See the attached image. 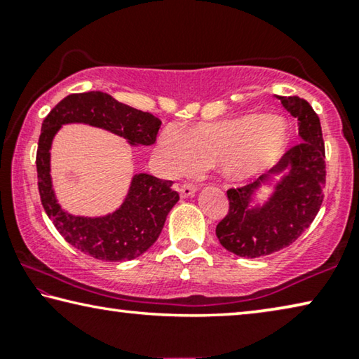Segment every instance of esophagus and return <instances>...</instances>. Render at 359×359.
I'll return each mask as SVG.
<instances>
[{
	"label": "esophagus",
	"instance_id": "obj_1",
	"mask_svg": "<svg viewBox=\"0 0 359 359\" xmlns=\"http://www.w3.org/2000/svg\"><path fill=\"white\" fill-rule=\"evenodd\" d=\"M175 190H177L180 196H184V198L194 196L195 191H196V185H194V184H177V185H175Z\"/></svg>",
	"mask_w": 359,
	"mask_h": 359
}]
</instances>
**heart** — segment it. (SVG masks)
Here are the masks:
<instances>
[{"mask_svg":"<svg viewBox=\"0 0 359 359\" xmlns=\"http://www.w3.org/2000/svg\"><path fill=\"white\" fill-rule=\"evenodd\" d=\"M288 124L276 114H245L221 122H206L180 135L165 127L158 138V163L179 175L195 168L219 164L227 177L243 180L279 161L288 143Z\"/></svg>","mask_w":359,"mask_h":359,"instance_id":"1","label":"heart"}]
</instances>
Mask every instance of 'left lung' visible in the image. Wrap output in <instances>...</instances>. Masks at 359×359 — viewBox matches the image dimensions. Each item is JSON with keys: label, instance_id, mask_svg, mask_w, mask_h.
Masks as SVG:
<instances>
[{"label": "left lung", "instance_id": "8db88e82", "mask_svg": "<svg viewBox=\"0 0 359 359\" xmlns=\"http://www.w3.org/2000/svg\"><path fill=\"white\" fill-rule=\"evenodd\" d=\"M298 119L302 142L292 147L269 172L253 184L227 190L229 211L217 224L224 248L242 258H259L287 248L311 226L324 200L325 149L319 117L306 100L277 96ZM274 175H282L263 205L250 206L252 196Z\"/></svg>", "mask_w": 359, "mask_h": 359}]
</instances>
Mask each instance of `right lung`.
Returning <instances> with one entry per match:
<instances>
[{
    "label": "right lung",
    "mask_w": 359,
    "mask_h": 359,
    "mask_svg": "<svg viewBox=\"0 0 359 359\" xmlns=\"http://www.w3.org/2000/svg\"><path fill=\"white\" fill-rule=\"evenodd\" d=\"M88 124L124 137L130 145L156 142L161 121L149 112L130 108L103 92L74 93L61 100L41 124L36 149V174L41 205L64 240L101 261H128L145 253L161 233L165 217L179 201L174 182L149 174L133 175L119 210L100 217L74 216L62 210L53 190L50 149L64 124Z\"/></svg>",
    "instance_id": "right-lung-1"
}]
</instances>
